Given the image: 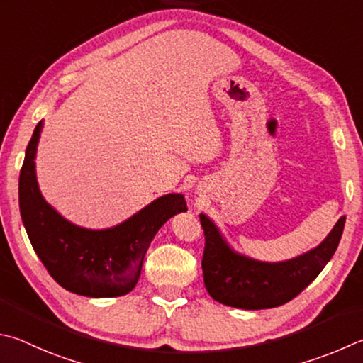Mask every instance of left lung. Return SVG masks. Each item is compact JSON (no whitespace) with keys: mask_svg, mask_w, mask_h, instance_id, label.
I'll use <instances>...</instances> for the list:
<instances>
[{"mask_svg":"<svg viewBox=\"0 0 363 363\" xmlns=\"http://www.w3.org/2000/svg\"><path fill=\"white\" fill-rule=\"evenodd\" d=\"M204 230L203 279L208 294L222 305L268 309L295 298L318 278L337 250L346 217H340L319 246L284 262H260L228 245L219 227L200 214Z\"/></svg>","mask_w":363,"mask_h":363,"instance_id":"left-lung-1","label":"left lung"}]
</instances>
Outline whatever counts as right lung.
Returning <instances> with one entry per match:
<instances>
[{
    "label": "right lung",
    "instance_id": "add662e5",
    "mask_svg": "<svg viewBox=\"0 0 363 363\" xmlns=\"http://www.w3.org/2000/svg\"><path fill=\"white\" fill-rule=\"evenodd\" d=\"M43 121L25 150L18 204L30 242L49 274L67 291L111 298L131 292L141 276L150 241L171 217L186 213L182 194H167L111 228L79 227L44 200L36 179V150Z\"/></svg>",
    "mask_w": 363,
    "mask_h": 363
}]
</instances>
